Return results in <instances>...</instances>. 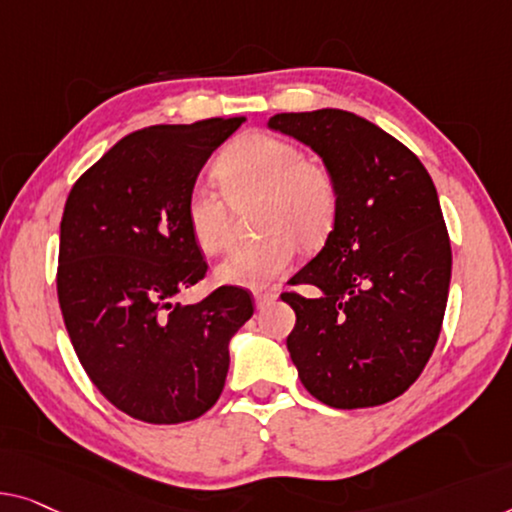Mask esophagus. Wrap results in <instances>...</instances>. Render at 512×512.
Masks as SVG:
<instances>
[{
	"label": "esophagus",
	"instance_id": "1",
	"mask_svg": "<svg viewBox=\"0 0 512 512\" xmlns=\"http://www.w3.org/2000/svg\"><path fill=\"white\" fill-rule=\"evenodd\" d=\"M276 299H278L276 289H266V292H255V305H257V308H266V305H271Z\"/></svg>",
	"mask_w": 512,
	"mask_h": 512
}]
</instances>
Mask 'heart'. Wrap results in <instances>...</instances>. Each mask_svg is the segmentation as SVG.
Here are the masks:
<instances>
[{
    "instance_id": "obj_1",
    "label": "heart",
    "mask_w": 512,
    "mask_h": 512,
    "mask_svg": "<svg viewBox=\"0 0 512 512\" xmlns=\"http://www.w3.org/2000/svg\"><path fill=\"white\" fill-rule=\"evenodd\" d=\"M223 190L195 183L186 195V220L197 246L218 253L232 236V204L243 207L262 197L259 241L239 243L218 264L216 278L225 285L262 289L285 276L294 264L296 242L315 246L331 232L338 216L340 188L322 160L305 158L285 137L250 133L236 140L216 163Z\"/></svg>"
}]
</instances>
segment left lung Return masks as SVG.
Wrapping results in <instances>:
<instances>
[{"mask_svg": "<svg viewBox=\"0 0 512 512\" xmlns=\"http://www.w3.org/2000/svg\"><path fill=\"white\" fill-rule=\"evenodd\" d=\"M269 128L308 144L340 188L333 232L289 280L319 296H280L296 312L289 356L312 398L377 407L421 377L444 322L451 239L416 154L345 110L282 112Z\"/></svg>", "mask_w": 512, "mask_h": 512, "instance_id": "left-lung-1", "label": "left lung"}]
</instances>
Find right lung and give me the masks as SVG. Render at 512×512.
<instances>
[{
	"label": "right lung",
	"instance_id": "1",
	"mask_svg": "<svg viewBox=\"0 0 512 512\" xmlns=\"http://www.w3.org/2000/svg\"><path fill=\"white\" fill-rule=\"evenodd\" d=\"M243 117L126 135L73 183L59 230L57 296L94 386L137 421L200 418L220 398L230 340L253 317L241 287L193 305L177 294L207 276L186 195Z\"/></svg>",
	"mask_w": 512,
	"mask_h": 512
}]
</instances>
